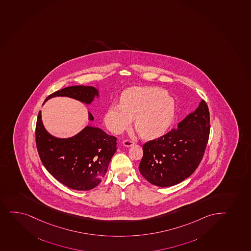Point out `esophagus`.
Masks as SVG:
<instances>
[{
	"label": "esophagus",
	"instance_id": "34e87169",
	"mask_svg": "<svg viewBox=\"0 0 251 251\" xmlns=\"http://www.w3.org/2000/svg\"><path fill=\"white\" fill-rule=\"evenodd\" d=\"M133 144H134V143L131 141V140H124V141L123 142V145H124V147H131L132 146Z\"/></svg>",
	"mask_w": 251,
	"mask_h": 251
}]
</instances>
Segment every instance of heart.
I'll list each match as a JSON object with an SVG mask.
<instances>
[{
    "label": "heart",
    "mask_w": 251,
    "mask_h": 251,
    "mask_svg": "<svg viewBox=\"0 0 251 251\" xmlns=\"http://www.w3.org/2000/svg\"><path fill=\"white\" fill-rule=\"evenodd\" d=\"M175 101L160 87H135L125 91L120 104L111 105L105 115L107 127L116 134L135 127L142 137L153 139L164 135L175 118Z\"/></svg>",
    "instance_id": "heart-1"
}]
</instances>
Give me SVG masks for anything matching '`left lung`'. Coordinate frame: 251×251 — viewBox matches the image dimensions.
Masks as SVG:
<instances>
[{"label": "left lung", "mask_w": 251, "mask_h": 251, "mask_svg": "<svg viewBox=\"0 0 251 251\" xmlns=\"http://www.w3.org/2000/svg\"><path fill=\"white\" fill-rule=\"evenodd\" d=\"M209 112L205 101L177 124L176 129L144 144L139 164L143 177L153 185H176L200 165L208 144Z\"/></svg>", "instance_id": "left-lung-1"}]
</instances>
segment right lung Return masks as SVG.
<instances>
[{
  "label": "right lung",
  "mask_w": 251,
  "mask_h": 251,
  "mask_svg": "<svg viewBox=\"0 0 251 251\" xmlns=\"http://www.w3.org/2000/svg\"><path fill=\"white\" fill-rule=\"evenodd\" d=\"M56 97H67L90 105L100 96L96 87L72 86L51 93L44 103ZM88 120H94L89 112ZM116 141L114 136L91 124L73 137L57 138L46 129L42 112L38 113L36 144L40 158L48 172L70 189L90 190L101 183L117 150Z\"/></svg>",
  "instance_id": "1"
}]
</instances>
